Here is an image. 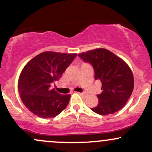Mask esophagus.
Masks as SVG:
<instances>
[{"label":"esophagus","instance_id":"34e87169","mask_svg":"<svg viewBox=\"0 0 152 152\" xmlns=\"http://www.w3.org/2000/svg\"><path fill=\"white\" fill-rule=\"evenodd\" d=\"M79 94H80V95H83V96H86V92H84V91L81 92V93H79Z\"/></svg>","mask_w":152,"mask_h":152}]
</instances>
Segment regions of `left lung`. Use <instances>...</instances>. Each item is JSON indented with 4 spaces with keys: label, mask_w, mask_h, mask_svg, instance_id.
I'll use <instances>...</instances> for the list:
<instances>
[{
    "label": "left lung",
    "mask_w": 152,
    "mask_h": 152,
    "mask_svg": "<svg viewBox=\"0 0 152 152\" xmlns=\"http://www.w3.org/2000/svg\"><path fill=\"white\" fill-rule=\"evenodd\" d=\"M93 67L94 79L102 82L99 104L91 109L100 115L114 114L124 106L134 89V76L129 66L114 53L104 48L78 54Z\"/></svg>",
    "instance_id": "8db88e82"
}]
</instances>
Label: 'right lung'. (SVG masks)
Wrapping results in <instances>:
<instances>
[{"label": "right lung", "instance_id": "obj_1", "mask_svg": "<svg viewBox=\"0 0 152 152\" xmlns=\"http://www.w3.org/2000/svg\"><path fill=\"white\" fill-rule=\"evenodd\" d=\"M76 53L46 51L35 56L23 69L18 80L20 99L29 111L41 118L55 117L66 109L71 95H62L51 84L61 77Z\"/></svg>", "mask_w": 152, "mask_h": 152}]
</instances>
